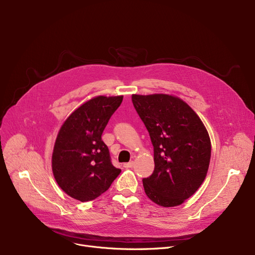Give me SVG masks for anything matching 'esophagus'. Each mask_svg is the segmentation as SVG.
Returning <instances> with one entry per match:
<instances>
[{"mask_svg": "<svg viewBox=\"0 0 255 255\" xmlns=\"http://www.w3.org/2000/svg\"><path fill=\"white\" fill-rule=\"evenodd\" d=\"M133 166H134V162L133 161H130V162H127L124 164V167H126V168H131Z\"/></svg>", "mask_w": 255, "mask_h": 255, "instance_id": "esophagus-1", "label": "esophagus"}]
</instances>
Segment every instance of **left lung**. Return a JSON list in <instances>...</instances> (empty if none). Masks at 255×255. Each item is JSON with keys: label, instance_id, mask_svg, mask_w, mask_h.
Masks as SVG:
<instances>
[{"label": "left lung", "instance_id": "8db88e82", "mask_svg": "<svg viewBox=\"0 0 255 255\" xmlns=\"http://www.w3.org/2000/svg\"><path fill=\"white\" fill-rule=\"evenodd\" d=\"M132 103L154 146L155 168L142 179L144 192L159 206H179L207 176L211 159L208 131L191 107L177 97L132 95Z\"/></svg>", "mask_w": 255, "mask_h": 255}]
</instances>
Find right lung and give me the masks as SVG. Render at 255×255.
<instances>
[{"label":"right lung","mask_w":255,"mask_h":255,"mask_svg":"<svg viewBox=\"0 0 255 255\" xmlns=\"http://www.w3.org/2000/svg\"><path fill=\"white\" fill-rule=\"evenodd\" d=\"M122 101L123 96L93 98L74 111L59 131L51 159L53 176L63 191L80 202L97 198L120 175L101 135Z\"/></svg>","instance_id":"right-lung-1"}]
</instances>
